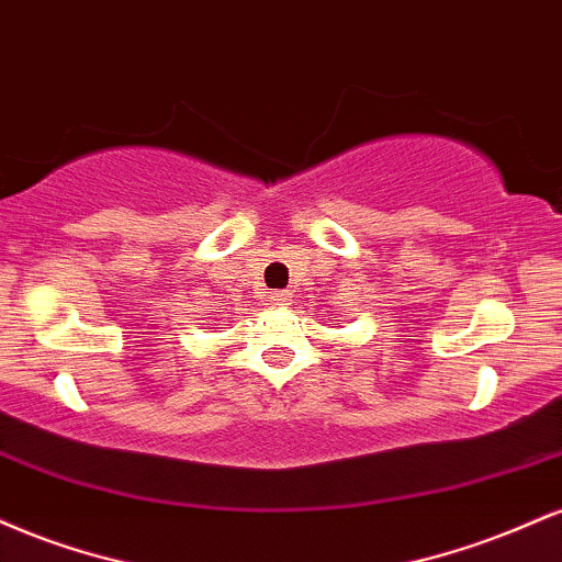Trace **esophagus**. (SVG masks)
<instances>
[{
    "label": "esophagus",
    "mask_w": 562,
    "mask_h": 562,
    "mask_svg": "<svg viewBox=\"0 0 562 562\" xmlns=\"http://www.w3.org/2000/svg\"><path fill=\"white\" fill-rule=\"evenodd\" d=\"M289 300H292L289 292H273V294H270V302H273V305H289Z\"/></svg>",
    "instance_id": "1"
}]
</instances>
